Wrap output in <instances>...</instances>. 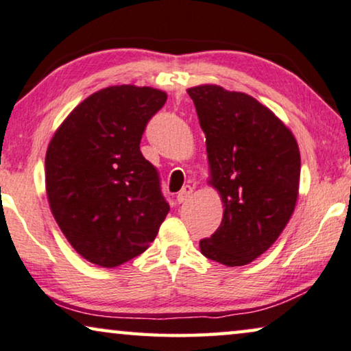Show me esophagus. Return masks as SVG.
<instances>
[{
	"instance_id": "34e87169",
	"label": "esophagus",
	"mask_w": 351,
	"mask_h": 351,
	"mask_svg": "<svg viewBox=\"0 0 351 351\" xmlns=\"http://www.w3.org/2000/svg\"><path fill=\"white\" fill-rule=\"evenodd\" d=\"M192 191H193L192 186H184V187H182V189L178 192V195H176L178 203H184V202L189 200L191 195H192Z\"/></svg>"
}]
</instances>
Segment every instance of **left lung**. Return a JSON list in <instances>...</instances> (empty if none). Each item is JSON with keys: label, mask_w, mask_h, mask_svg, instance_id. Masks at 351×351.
<instances>
[{"label": "left lung", "mask_w": 351, "mask_h": 351, "mask_svg": "<svg viewBox=\"0 0 351 351\" xmlns=\"http://www.w3.org/2000/svg\"><path fill=\"white\" fill-rule=\"evenodd\" d=\"M206 137L208 184L223 203L222 222L202 239L206 258L244 266L280 237L300 193V146L271 110L219 85L187 90Z\"/></svg>", "instance_id": "8db88e82"}]
</instances>
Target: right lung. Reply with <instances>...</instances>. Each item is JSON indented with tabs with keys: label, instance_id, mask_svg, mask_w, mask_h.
Wrapping results in <instances>:
<instances>
[{
	"label": "right lung",
	"instance_id": "right-lung-1",
	"mask_svg": "<svg viewBox=\"0 0 351 351\" xmlns=\"http://www.w3.org/2000/svg\"><path fill=\"white\" fill-rule=\"evenodd\" d=\"M167 93L114 85L93 93L55 130L45 191L56 223L83 258L101 268L143 254L170 211L140 140Z\"/></svg>",
	"mask_w": 351,
	"mask_h": 351
}]
</instances>
